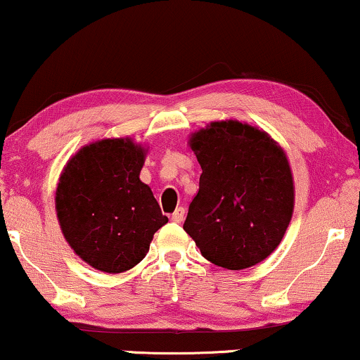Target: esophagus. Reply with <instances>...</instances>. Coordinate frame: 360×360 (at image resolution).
<instances>
[{"mask_svg": "<svg viewBox=\"0 0 360 360\" xmlns=\"http://www.w3.org/2000/svg\"><path fill=\"white\" fill-rule=\"evenodd\" d=\"M184 216H185V208H176L174 213H172V221H174V223H181V221H184Z\"/></svg>", "mask_w": 360, "mask_h": 360, "instance_id": "esophagus-1", "label": "esophagus"}]
</instances>
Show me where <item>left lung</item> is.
Wrapping results in <instances>:
<instances>
[{"label": "left lung", "mask_w": 360, "mask_h": 360, "mask_svg": "<svg viewBox=\"0 0 360 360\" xmlns=\"http://www.w3.org/2000/svg\"><path fill=\"white\" fill-rule=\"evenodd\" d=\"M190 147L203 174L184 229L219 267L240 270L262 262L293 213L285 152L267 132L239 121L211 122L191 136Z\"/></svg>", "instance_id": "8db88e82"}]
</instances>
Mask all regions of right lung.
Segmentation results:
<instances>
[{
  "instance_id": "obj_1",
  "label": "right lung",
  "mask_w": 360,
  "mask_h": 360,
  "mask_svg": "<svg viewBox=\"0 0 360 360\" xmlns=\"http://www.w3.org/2000/svg\"><path fill=\"white\" fill-rule=\"evenodd\" d=\"M146 152L131 139H103L68 160L56 193L67 243L91 267L126 272L141 262L169 218L139 179Z\"/></svg>"
}]
</instances>
